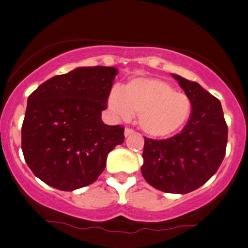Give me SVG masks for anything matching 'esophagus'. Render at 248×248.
Wrapping results in <instances>:
<instances>
[{
	"instance_id": "esophagus-1",
	"label": "esophagus",
	"mask_w": 248,
	"mask_h": 248,
	"mask_svg": "<svg viewBox=\"0 0 248 248\" xmlns=\"http://www.w3.org/2000/svg\"><path fill=\"white\" fill-rule=\"evenodd\" d=\"M134 133H135V131L133 129H130V128H126V129H124V136H126V137L130 136V135H133Z\"/></svg>"
}]
</instances>
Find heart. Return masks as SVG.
Listing matches in <instances>:
<instances>
[{
	"label": "heart",
	"mask_w": 248,
	"mask_h": 248,
	"mask_svg": "<svg viewBox=\"0 0 248 248\" xmlns=\"http://www.w3.org/2000/svg\"><path fill=\"white\" fill-rule=\"evenodd\" d=\"M108 106L122 120L139 115V126L155 139L174 135L189 120L191 102L186 93L175 92L158 78H136L122 90H112Z\"/></svg>",
	"instance_id": "1"
}]
</instances>
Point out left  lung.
I'll return each instance as SVG.
<instances>
[{
  "label": "left lung",
  "mask_w": 248,
  "mask_h": 248,
  "mask_svg": "<svg viewBox=\"0 0 248 248\" xmlns=\"http://www.w3.org/2000/svg\"><path fill=\"white\" fill-rule=\"evenodd\" d=\"M189 97L192 111L180 134L167 140L144 137L142 175L168 193H187L207 182L223 161L228 126L216 97L199 83L171 74Z\"/></svg>",
  "instance_id": "1"
}]
</instances>
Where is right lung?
<instances>
[{
  "label": "right lung",
  "instance_id": "add662e5",
  "mask_svg": "<svg viewBox=\"0 0 248 248\" xmlns=\"http://www.w3.org/2000/svg\"><path fill=\"white\" fill-rule=\"evenodd\" d=\"M114 67H78L46 80L27 99L21 150L36 177L62 191L92 184L108 155L124 143V127L102 121Z\"/></svg>",
  "mask_w": 248,
  "mask_h": 248
}]
</instances>
